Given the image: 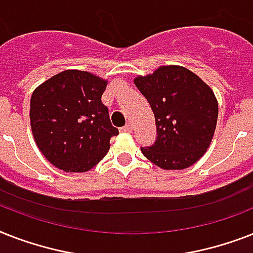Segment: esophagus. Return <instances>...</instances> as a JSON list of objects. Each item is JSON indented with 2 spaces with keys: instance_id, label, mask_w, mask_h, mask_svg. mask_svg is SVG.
I'll return each mask as SVG.
<instances>
[{
  "instance_id": "obj_1",
  "label": "esophagus",
  "mask_w": 253,
  "mask_h": 253,
  "mask_svg": "<svg viewBox=\"0 0 253 253\" xmlns=\"http://www.w3.org/2000/svg\"><path fill=\"white\" fill-rule=\"evenodd\" d=\"M121 131H122V132H126V133H131L132 132V126H131L130 123H127L126 126L121 128Z\"/></svg>"
}]
</instances>
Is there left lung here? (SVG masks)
Segmentation results:
<instances>
[{
    "label": "left lung",
    "mask_w": 253,
    "mask_h": 253,
    "mask_svg": "<svg viewBox=\"0 0 253 253\" xmlns=\"http://www.w3.org/2000/svg\"><path fill=\"white\" fill-rule=\"evenodd\" d=\"M133 83L155 114L157 136L143 155L164 170L190 168L204 156L214 135L218 102L212 88L186 67L160 66Z\"/></svg>",
    "instance_id": "obj_1"
}]
</instances>
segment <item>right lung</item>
Listing matches in <instances>:
<instances>
[{
    "label": "right lung",
    "mask_w": 253,
    "mask_h": 253,
    "mask_svg": "<svg viewBox=\"0 0 253 253\" xmlns=\"http://www.w3.org/2000/svg\"><path fill=\"white\" fill-rule=\"evenodd\" d=\"M108 80L88 71L65 70L31 96V130L36 145L55 168L84 173L104 159L118 135L101 102Z\"/></svg>",
    "instance_id": "obj_1"
}]
</instances>
